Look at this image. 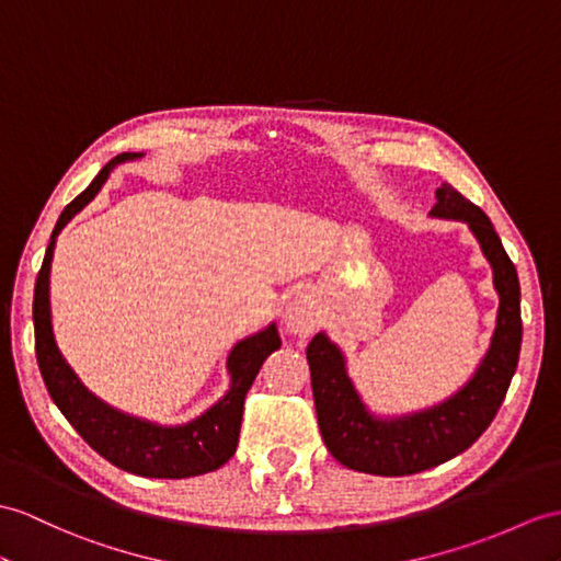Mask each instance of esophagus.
<instances>
[{"mask_svg":"<svg viewBox=\"0 0 561 561\" xmlns=\"http://www.w3.org/2000/svg\"><path fill=\"white\" fill-rule=\"evenodd\" d=\"M319 323H321L319 302L313 299V295L309 290H297L283 309L285 331L293 335H299V337H307L317 331Z\"/></svg>","mask_w":561,"mask_h":561,"instance_id":"obj_1","label":"esophagus"}]
</instances>
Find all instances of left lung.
I'll list each match as a JSON object with an SVG mask.
<instances>
[{
    "label": "left lung",
    "mask_w": 561,
    "mask_h": 561,
    "mask_svg": "<svg viewBox=\"0 0 561 561\" xmlns=\"http://www.w3.org/2000/svg\"><path fill=\"white\" fill-rule=\"evenodd\" d=\"M431 218L467 224L493 268L500 297L495 331L471 378L438 404L407 414H376L357 390L343 347L325 331L307 347L321 438L347 469L374 476H409L469 449L495 419L522 352V288L490 218L453 185L435 190Z\"/></svg>",
    "instance_id": "8db88e82"
}]
</instances>
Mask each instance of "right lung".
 Masks as SVG:
<instances>
[{
  "label": "right lung",
  "mask_w": 561,
  "mask_h": 561,
  "mask_svg": "<svg viewBox=\"0 0 561 561\" xmlns=\"http://www.w3.org/2000/svg\"><path fill=\"white\" fill-rule=\"evenodd\" d=\"M145 152H123L114 157L106 167L94 175V181L61 211L57 226L51 230L49 248L45 252L43 268L37 273L35 297H33V323H35V352L39 374L51 394L54 404L61 409L68 423L83 435V440L100 453L114 467L145 476V478H190L221 469L224 463L236 455L244 394L262 368L271 352L280 347V335L276 323L264 325L248 337L238 340L233 350L228 352L226 371L228 390L221 400H216L209 409L185 423H157L142 416H133L128 412L112 407L98 398L73 366L66 362L64 352L57 345L51 325V299H49V276L51 259L57 238L66 224L76 214L83 211L88 204L98 197L102 185L106 183L118 163L140 161Z\"/></svg>",
  "instance_id": "right-lung-1"
}]
</instances>
